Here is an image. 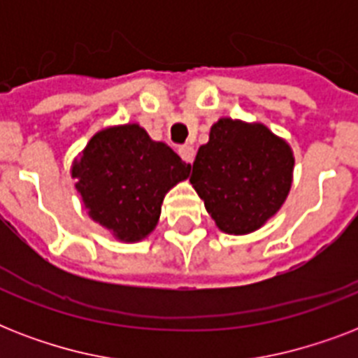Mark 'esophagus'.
<instances>
[{
  "label": "esophagus",
  "instance_id": "1",
  "mask_svg": "<svg viewBox=\"0 0 358 358\" xmlns=\"http://www.w3.org/2000/svg\"><path fill=\"white\" fill-rule=\"evenodd\" d=\"M178 152H180V156L184 157L187 163L193 162V157H195V148H193V145H182L178 148Z\"/></svg>",
  "mask_w": 358,
  "mask_h": 358
}]
</instances>
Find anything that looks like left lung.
Returning <instances> with one entry per match:
<instances>
[{"instance_id":"1","label":"left lung","mask_w":358,"mask_h":358,"mask_svg":"<svg viewBox=\"0 0 358 358\" xmlns=\"http://www.w3.org/2000/svg\"><path fill=\"white\" fill-rule=\"evenodd\" d=\"M294 150L266 124L221 117L196 152L191 184L224 234L245 236L277 215L294 182Z\"/></svg>"}]
</instances>
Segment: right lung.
Instances as JSON below:
<instances>
[{"mask_svg":"<svg viewBox=\"0 0 358 358\" xmlns=\"http://www.w3.org/2000/svg\"><path fill=\"white\" fill-rule=\"evenodd\" d=\"M189 173L167 143L152 139L137 122L96 131L70 167L89 219L122 243H137L154 232L163 199Z\"/></svg>","mask_w":358,"mask_h":358,"instance_id":"1","label":"right lung"}]
</instances>
